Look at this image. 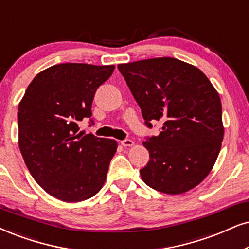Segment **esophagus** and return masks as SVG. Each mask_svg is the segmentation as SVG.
Here are the masks:
<instances>
[{
    "instance_id": "esophagus-1",
    "label": "esophagus",
    "mask_w": 249,
    "mask_h": 249,
    "mask_svg": "<svg viewBox=\"0 0 249 249\" xmlns=\"http://www.w3.org/2000/svg\"><path fill=\"white\" fill-rule=\"evenodd\" d=\"M121 144L123 147H131L134 144V141L131 140V139H125V140H122L121 141Z\"/></svg>"
}]
</instances>
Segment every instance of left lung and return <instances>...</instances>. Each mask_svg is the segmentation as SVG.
<instances>
[{
	"label": "left lung",
	"instance_id": "8db88e82",
	"mask_svg": "<svg viewBox=\"0 0 249 249\" xmlns=\"http://www.w3.org/2000/svg\"><path fill=\"white\" fill-rule=\"evenodd\" d=\"M144 124L163 122L143 146L149 161L140 170L149 187L181 194L203 180L221 150L224 127L218 93L202 71L177 58L159 57L119 64Z\"/></svg>",
	"mask_w": 249,
	"mask_h": 249
}]
</instances>
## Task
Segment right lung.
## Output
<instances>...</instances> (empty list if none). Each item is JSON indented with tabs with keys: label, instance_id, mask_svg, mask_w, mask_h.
I'll use <instances>...</instances> for the list:
<instances>
[{
	"label": "right lung",
	"instance_id": "obj_1",
	"mask_svg": "<svg viewBox=\"0 0 249 249\" xmlns=\"http://www.w3.org/2000/svg\"><path fill=\"white\" fill-rule=\"evenodd\" d=\"M114 69L85 63L54 65L36 75L19 103V148L25 164L56 199L79 202L94 196L105 184L117 142L78 134V122L90 118L94 94Z\"/></svg>",
	"mask_w": 249,
	"mask_h": 249
}]
</instances>
